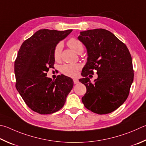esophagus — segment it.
Returning <instances> with one entry per match:
<instances>
[{
  "instance_id": "obj_1",
  "label": "esophagus",
  "mask_w": 146,
  "mask_h": 146,
  "mask_svg": "<svg viewBox=\"0 0 146 146\" xmlns=\"http://www.w3.org/2000/svg\"><path fill=\"white\" fill-rule=\"evenodd\" d=\"M73 82L75 84H76L79 83V81L77 78H73Z\"/></svg>"
}]
</instances>
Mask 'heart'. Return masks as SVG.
Wrapping results in <instances>:
<instances>
[{
	"mask_svg": "<svg viewBox=\"0 0 146 146\" xmlns=\"http://www.w3.org/2000/svg\"><path fill=\"white\" fill-rule=\"evenodd\" d=\"M68 45L70 46L71 49L77 53L78 54H82L84 51V45L82 42L78 40V39L75 38H70L67 42ZM62 50V43L61 42L58 43L54 49V57L55 60H59L61 56V52ZM80 66L78 64H65L63 65L60 71L64 75L73 77L78 74V71L80 69Z\"/></svg>",
	"mask_w": 146,
	"mask_h": 146,
	"instance_id": "1",
	"label": "heart"
}]
</instances>
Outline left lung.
<instances>
[{"label": "left lung", "instance_id": "obj_1", "mask_svg": "<svg viewBox=\"0 0 146 146\" xmlns=\"http://www.w3.org/2000/svg\"><path fill=\"white\" fill-rule=\"evenodd\" d=\"M78 39L86 46L88 55L81 73L84 78L79 80L87 89L82 103L98 114L112 112L125 102L133 83L130 53L125 44L103 29L80 32ZM94 69L98 78L91 83L87 76L93 74Z\"/></svg>", "mask_w": 146, "mask_h": 146}]
</instances>
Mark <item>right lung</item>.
<instances>
[{"label":"right lung","mask_w":146,"mask_h":146,"mask_svg":"<svg viewBox=\"0 0 146 146\" xmlns=\"http://www.w3.org/2000/svg\"><path fill=\"white\" fill-rule=\"evenodd\" d=\"M73 30L41 29L22 43L15 62L16 88L32 110L50 114L64 106L73 86V80L63 75L55 80L46 77L54 67V49Z\"/></svg>","instance_id":"obj_1"}]
</instances>
